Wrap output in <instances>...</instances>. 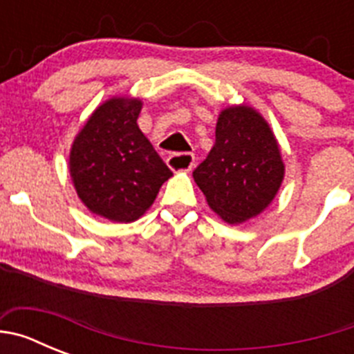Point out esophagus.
I'll list each match as a JSON object with an SVG mask.
<instances>
[{
  "instance_id": "1",
  "label": "esophagus",
  "mask_w": 354,
  "mask_h": 354,
  "mask_svg": "<svg viewBox=\"0 0 354 354\" xmlns=\"http://www.w3.org/2000/svg\"><path fill=\"white\" fill-rule=\"evenodd\" d=\"M167 165L174 171H192L195 167V156L192 152H179V154H171L167 159Z\"/></svg>"
}]
</instances>
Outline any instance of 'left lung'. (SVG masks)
<instances>
[{
	"label": "left lung",
	"instance_id": "obj_1",
	"mask_svg": "<svg viewBox=\"0 0 354 354\" xmlns=\"http://www.w3.org/2000/svg\"><path fill=\"white\" fill-rule=\"evenodd\" d=\"M280 147L270 124L250 106L225 108L216 122V142L193 171L209 207L230 225L261 214L282 186Z\"/></svg>",
	"mask_w": 354,
	"mask_h": 354
}]
</instances>
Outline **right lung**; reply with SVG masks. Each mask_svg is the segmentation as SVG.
<instances>
[{"instance_id":"obj_1","label":"right lung","mask_w":354,"mask_h":354,"mask_svg":"<svg viewBox=\"0 0 354 354\" xmlns=\"http://www.w3.org/2000/svg\"><path fill=\"white\" fill-rule=\"evenodd\" d=\"M140 99L111 97L102 102L77 133L68 158L81 202L117 223L145 214L174 175L140 131Z\"/></svg>"}]
</instances>
